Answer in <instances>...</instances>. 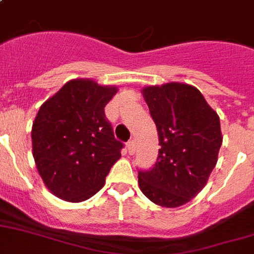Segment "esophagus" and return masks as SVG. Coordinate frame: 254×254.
Segmentation results:
<instances>
[{"label":"esophagus","instance_id":"1","mask_svg":"<svg viewBox=\"0 0 254 254\" xmlns=\"http://www.w3.org/2000/svg\"><path fill=\"white\" fill-rule=\"evenodd\" d=\"M135 149H136V146H135V141H133V140H131V141L127 142V150H128V153L131 154V155L135 153Z\"/></svg>","mask_w":254,"mask_h":254}]
</instances>
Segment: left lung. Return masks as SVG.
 Listing matches in <instances>:
<instances>
[{"label":"left lung","mask_w":254,"mask_h":254,"mask_svg":"<svg viewBox=\"0 0 254 254\" xmlns=\"http://www.w3.org/2000/svg\"><path fill=\"white\" fill-rule=\"evenodd\" d=\"M141 92L160 149L155 166L138 172V188L157 205L180 207L201 191L217 164L220 118L191 84L168 82L145 86Z\"/></svg>","instance_id":"1"}]
</instances>
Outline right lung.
Segmentation results:
<instances>
[{
	"instance_id": "right-lung-1",
	"label": "right lung",
	"mask_w": 254,
	"mask_h": 254,
	"mask_svg": "<svg viewBox=\"0 0 254 254\" xmlns=\"http://www.w3.org/2000/svg\"><path fill=\"white\" fill-rule=\"evenodd\" d=\"M117 92V86L75 78L41 105L32 153L43 184L58 198L79 203L94 196L121 158L123 144L104 114Z\"/></svg>"
}]
</instances>
